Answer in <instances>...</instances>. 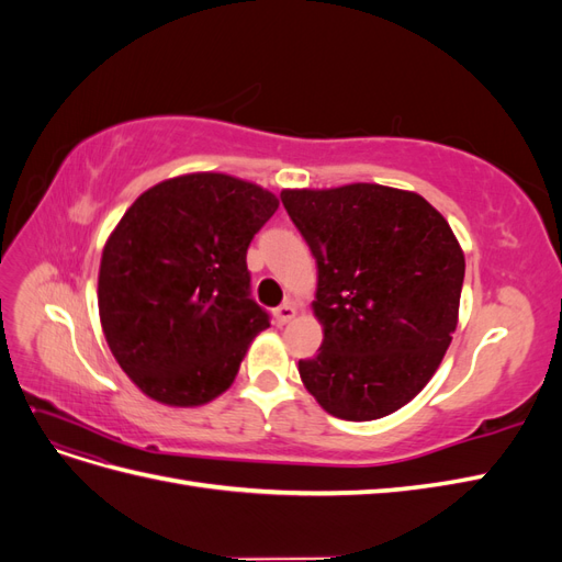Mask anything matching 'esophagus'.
I'll use <instances>...</instances> for the list:
<instances>
[{
    "label": "esophagus",
    "mask_w": 562,
    "mask_h": 562,
    "mask_svg": "<svg viewBox=\"0 0 562 562\" xmlns=\"http://www.w3.org/2000/svg\"><path fill=\"white\" fill-rule=\"evenodd\" d=\"M295 314H297V310L293 307V304H288V302L274 310V318H277L279 326H285V323H291L295 318Z\"/></svg>",
    "instance_id": "obj_1"
}]
</instances>
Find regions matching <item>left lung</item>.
Returning a JSON list of instances; mask_svg holds the SVG:
<instances>
[{
  "label": "left lung",
  "instance_id": "left-lung-1",
  "mask_svg": "<svg viewBox=\"0 0 562 562\" xmlns=\"http://www.w3.org/2000/svg\"><path fill=\"white\" fill-rule=\"evenodd\" d=\"M318 267L323 345L297 370L323 411L368 422L396 413L431 380L457 328L464 252L427 199L356 182L283 190Z\"/></svg>",
  "mask_w": 562,
  "mask_h": 562
}]
</instances>
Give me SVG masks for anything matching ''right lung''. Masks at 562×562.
<instances>
[{"label": "right lung", "mask_w": 562, "mask_h": 562, "mask_svg": "<svg viewBox=\"0 0 562 562\" xmlns=\"http://www.w3.org/2000/svg\"><path fill=\"white\" fill-rule=\"evenodd\" d=\"M277 209L258 184L192 173L149 187L119 220L100 260L98 310L143 394L192 407L229 389L252 337L269 328L246 252Z\"/></svg>", "instance_id": "right-lung-1"}]
</instances>
